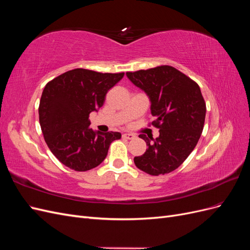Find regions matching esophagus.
<instances>
[{
	"mask_svg": "<svg viewBox=\"0 0 250 250\" xmlns=\"http://www.w3.org/2000/svg\"><path fill=\"white\" fill-rule=\"evenodd\" d=\"M122 137L124 138V139H127V140H133L135 137H134V134H132V133H124Z\"/></svg>",
	"mask_w": 250,
	"mask_h": 250,
	"instance_id": "obj_1",
	"label": "esophagus"
}]
</instances>
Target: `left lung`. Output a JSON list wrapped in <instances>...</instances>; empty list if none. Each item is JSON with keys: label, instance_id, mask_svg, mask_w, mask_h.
<instances>
[{"label": "left lung", "instance_id": "left-lung-1", "mask_svg": "<svg viewBox=\"0 0 250 250\" xmlns=\"http://www.w3.org/2000/svg\"><path fill=\"white\" fill-rule=\"evenodd\" d=\"M126 75L150 98L151 115L154 117L151 124L160 129V137L153 144L145 134L139 135L148 149L143 155L134 157V164L153 176L170 173L191 154L202 133L207 106L200 87L171 65L127 72Z\"/></svg>", "mask_w": 250, "mask_h": 250}]
</instances>
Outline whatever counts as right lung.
I'll return each mask as SVG.
<instances>
[{"instance_id": "right-lung-1", "label": "right lung", "mask_w": 250, "mask_h": 250, "mask_svg": "<svg viewBox=\"0 0 250 250\" xmlns=\"http://www.w3.org/2000/svg\"><path fill=\"white\" fill-rule=\"evenodd\" d=\"M123 76L75 69L44 86L39 107L42 131L51 152L67 168L79 172L96 168L111 142L121 139L120 132L94 131L88 117L102 107L108 90Z\"/></svg>"}]
</instances>
